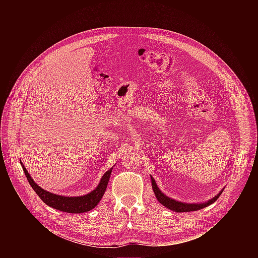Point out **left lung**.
Returning a JSON list of instances; mask_svg holds the SVG:
<instances>
[{"instance_id":"obj_1","label":"left lung","mask_w":258,"mask_h":258,"mask_svg":"<svg viewBox=\"0 0 258 258\" xmlns=\"http://www.w3.org/2000/svg\"><path fill=\"white\" fill-rule=\"evenodd\" d=\"M151 180H152V188H153V191L155 193V196L157 198V200L165 207H167L168 209L170 210H173V211H176V212H188V211H196V210H200L210 204H212L213 202H215L217 200V198L220 196V194L223 193V190L220 193H218L214 198L210 199L208 202H205V203H202V204H190V203H182V202H178V201H175L167 196H165L157 187L156 182L154 180V178L151 176Z\"/></svg>"}]
</instances>
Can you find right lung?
I'll list each match as a JSON object with an SVG mask.
<instances>
[{"label":"right lung","instance_id":"add662e5","mask_svg":"<svg viewBox=\"0 0 258 258\" xmlns=\"http://www.w3.org/2000/svg\"><path fill=\"white\" fill-rule=\"evenodd\" d=\"M21 166L29 182V185L34 190V192L38 194V196L44 201V203H46L52 208H55L67 213H83L95 208L97 204L100 202L101 198L103 197L106 191L109 177L112 171V168H110L108 171H106L102 176L98 187L90 194H87L85 196H79V197H64V196L50 193L42 189L40 186L36 185L35 181L31 178V176L29 175V173L27 172L26 168L22 163H21Z\"/></svg>","mask_w":258,"mask_h":258}]
</instances>
